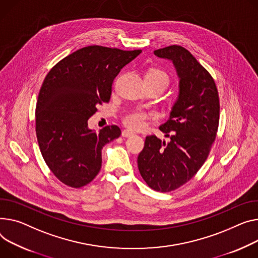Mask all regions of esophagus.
I'll return each instance as SVG.
<instances>
[{
    "mask_svg": "<svg viewBox=\"0 0 258 258\" xmlns=\"http://www.w3.org/2000/svg\"><path fill=\"white\" fill-rule=\"evenodd\" d=\"M121 135H122V137H131V136H134L135 133L132 131H128V130H124V131H122Z\"/></svg>",
    "mask_w": 258,
    "mask_h": 258,
    "instance_id": "1",
    "label": "esophagus"
}]
</instances>
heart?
Listing matches in <instances>:
<instances>
[{
	"label": "heart",
	"instance_id": "heart-1",
	"mask_svg": "<svg viewBox=\"0 0 258 258\" xmlns=\"http://www.w3.org/2000/svg\"><path fill=\"white\" fill-rule=\"evenodd\" d=\"M145 79H149L152 81H156L159 83H162L165 88L167 87V85L169 83V77L168 75L161 70H158V68H153V70H150L147 74ZM154 118V115L152 113H147L143 110H136L130 114H127L123 118V123L132 130H142L147 125V122L149 119Z\"/></svg>",
	"mask_w": 258,
	"mask_h": 258
}]
</instances>
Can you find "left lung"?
Listing matches in <instances>:
<instances>
[{
    "label": "left lung",
    "mask_w": 258,
    "mask_h": 258,
    "mask_svg": "<svg viewBox=\"0 0 258 258\" xmlns=\"http://www.w3.org/2000/svg\"><path fill=\"white\" fill-rule=\"evenodd\" d=\"M172 61L178 79V97L167 121L160 126L170 142L147 136L138 168L153 190L171 192L190 180L208 159L219 125L217 86L210 73L180 45L153 51Z\"/></svg>",
    "instance_id": "obj_1"
}]
</instances>
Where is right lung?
<instances>
[{
    "label": "right lung",
    "mask_w": 258,
    "mask_h": 258,
    "mask_svg": "<svg viewBox=\"0 0 258 258\" xmlns=\"http://www.w3.org/2000/svg\"><path fill=\"white\" fill-rule=\"evenodd\" d=\"M141 51L86 46L46 75L36 105V136L43 160L64 184L82 187L92 181L102 147L121 135L117 125L90 130L88 119L110 100L114 79Z\"/></svg>",
    "instance_id": "add662e5"
}]
</instances>
